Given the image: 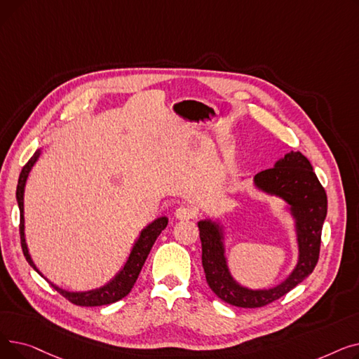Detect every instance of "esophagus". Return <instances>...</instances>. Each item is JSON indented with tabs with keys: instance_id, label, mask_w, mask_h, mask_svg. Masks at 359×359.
<instances>
[{
	"instance_id": "esophagus-1",
	"label": "esophagus",
	"mask_w": 359,
	"mask_h": 359,
	"mask_svg": "<svg viewBox=\"0 0 359 359\" xmlns=\"http://www.w3.org/2000/svg\"><path fill=\"white\" fill-rule=\"evenodd\" d=\"M194 215H195L194 210L187 208V206H179V208L175 212V217L180 221H189V219L194 218Z\"/></svg>"
}]
</instances>
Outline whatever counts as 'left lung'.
<instances>
[{
    "instance_id": "1",
    "label": "left lung",
    "mask_w": 359,
    "mask_h": 359,
    "mask_svg": "<svg viewBox=\"0 0 359 359\" xmlns=\"http://www.w3.org/2000/svg\"><path fill=\"white\" fill-rule=\"evenodd\" d=\"M255 186L268 195L278 196L288 203L295 221L298 262L290 276L269 290H250L240 285L231 276L225 257L222 225L212 219L198 222L202 243V266L205 278L214 294L225 303L243 309H257L290 292L303 282L316 268L322 229L327 214V196L320 184L310 161L291 151L253 177Z\"/></svg>"
}]
</instances>
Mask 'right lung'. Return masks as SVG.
<instances>
[{"instance_id":"1","label":"right lung","mask_w":359,"mask_h":359,"mask_svg":"<svg viewBox=\"0 0 359 359\" xmlns=\"http://www.w3.org/2000/svg\"><path fill=\"white\" fill-rule=\"evenodd\" d=\"M42 151L37 149L36 153L33 154V157L26 163V165L23 167L20 177H18V183H17V191H15V198H17V203H18V210H20V238H22V249H23V255L26 257V260L29 262V265L39 273V269L36 268V265L33 263L30 255H29V249L26 244V236H25V186H26V180L27 176L30 173L32 167L34 165V163L39 158ZM168 218L167 217H160L157 219H154L149 225L141 231L140 237L137 238L134 248H132L129 257L125 263V266L121 269V272L113 278L109 284L97 288V290H91V291H84V292H71V291H65L60 287H56L52 282L49 284L58 291L62 297H65L68 301H71L72 304L75 306H83V307H97V306H107L111 303H116V301L122 299L123 297H126L132 287L138 279V275L144 266V263L149 255L151 248L156 243L157 237L160 236V233L167 227ZM43 276V275H42ZM45 278V276H43ZM46 279V278H45ZM48 280V279H46Z\"/></svg>"}]
</instances>
